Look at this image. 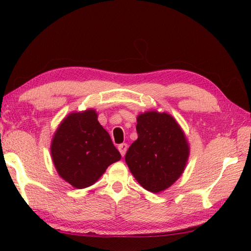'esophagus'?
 <instances>
[{
	"label": "esophagus",
	"instance_id": "1",
	"mask_svg": "<svg viewBox=\"0 0 251 251\" xmlns=\"http://www.w3.org/2000/svg\"><path fill=\"white\" fill-rule=\"evenodd\" d=\"M127 148H128V147H127L126 143H122V145H119V147H117V149H119V151H120L122 156L125 155V153L127 151Z\"/></svg>",
	"mask_w": 251,
	"mask_h": 251
}]
</instances>
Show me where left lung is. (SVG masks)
<instances>
[{
  "label": "left lung",
  "mask_w": 251,
  "mask_h": 251,
  "mask_svg": "<svg viewBox=\"0 0 251 251\" xmlns=\"http://www.w3.org/2000/svg\"><path fill=\"white\" fill-rule=\"evenodd\" d=\"M138 139L125 155L130 173L146 190L158 193L182 175L190 148L183 130L168 113L148 111L137 117Z\"/></svg>",
  "instance_id": "left-lung-1"
}]
</instances>
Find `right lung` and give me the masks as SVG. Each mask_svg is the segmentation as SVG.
Masks as SVG:
<instances>
[{
	"label": "right lung",
	"mask_w": 251,
	"mask_h": 251,
	"mask_svg": "<svg viewBox=\"0 0 251 251\" xmlns=\"http://www.w3.org/2000/svg\"><path fill=\"white\" fill-rule=\"evenodd\" d=\"M93 109L73 112L58 127L50 145L57 173L76 189L93 185L121 159L111 137Z\"/></svg>",
	"instance_id": "1"
}]
</instances>
